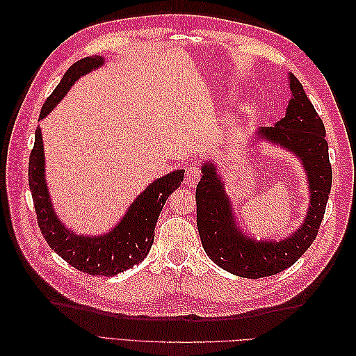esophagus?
<instances>
[{"label":"esophagus","mask_w":356,"mask_h":356,"mask_svg":"<svg viewBox=\"0 0 356 356\" xmlns=\"http://www.w3.org/2000/svg\"><path fill=\"white\" fill-rule=\"evenodd\" d=\"M200 169L197 168V166H190L188 169H187V172H186V178H184V182L187 186H190V187H195L197 182H199V179H200Z\"/></svg>","instance_id":"obj_1"}]
</instances>
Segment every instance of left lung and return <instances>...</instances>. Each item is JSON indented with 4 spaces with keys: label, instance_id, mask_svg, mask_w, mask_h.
<instances>
[{
    "label": "left lung",
    "instance_id": "left-lung-1",
    "mask_svg": "<svg viewBox=\"0 0 356 356\" xmlns=\"http://www.w3.org/2000/svg\"><path fill=\"white\" fill-rule=\"evenodd\" d=\"M288 80L291 99L285 117L273 127L260 129L255 141L266 139L284 147L300 159L306 170L310 204L303 224L294 233L279 242L246 236L236 222L215 163L208 160L202 165L196 204L203 250L215 264L241 277L272 276L293 266L316 239L331 191L332 170L324 123L296 75L289 72Z\"/></svg>",
    "mask_w": 356,
    "mask_h": 356
}]
</instances>
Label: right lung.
Listing matches in <instances>:
<instances>
[{"label":"right lung","instance_id":"right-lung-1","mask_svg":"<svg viewBox=\"0 0 356 356\" xmlns=\"http://www.w3.org/2000/svg\"><path fill=\"white\" fill-rule=\"evenodd\" d=\"M101 65H104V58L95 55L83 58L70 67L56 89L42 104L38 120H42L55 108L75 81ZM28 177L38 227L51 250L80 272L93 276H115L139 264L148 255L154 242V229L160 211L163 209L168 197L181 186L184 169L174 170L153 181L134 200L120 222L111 232L101 236L74 233L58 218L46 182L44 147L40 126L35 129Z\"/></svg>","mask_w":356,"mask_h":356}]
</instances>
